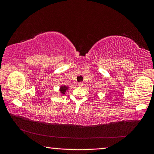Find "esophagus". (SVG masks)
Masks as SVG:
<instances>
[{
    "instance_id": "1",
    "label": "esophagus",
    "mask_w": 154,
    "mask_h": 154,
    "mask_svg": "<svg viewBox=\"0 0 154 154\" xmlns=\"http://www.w3.org/2000/svg\"><path fill=\"white\" fill-rule=\"evenodd\" d=\"M83 85H84V83H83V82L78 83V86H79V87H82Z\"/></svg>"
}]
</instances>
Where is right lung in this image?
I'll return each mask as SVG.
<instances>
[{"label": "right lung", "mask_w": 154, "mask_h": 154, "mask_svg": "<svg viewBox=\"0 0 154 154\" xmlns=\"http://www.w3.org/2000/svg\"><path fill=\"white\" fill-rule=\"evenodd\" d=\"M68 88L69 87L66 86V85L61 86V87H60V92L62 93V94H66V91L68 90Z\"/></svg>", "instance_id": "add662e5"}]
</instances>
